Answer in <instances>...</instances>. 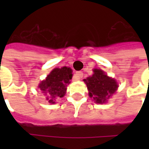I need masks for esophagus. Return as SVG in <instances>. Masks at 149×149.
<instances>
[{
    "instance_id": "esophagus-1",
    "label": "esophagus",
    "mask_w": 149,
    "mask_h": 149,
    "mask_svg": "<svg viewBox=\"0 0 149 149\" xmlns=\"http://www.w3.org/2000/svg\"><path fill=\"white\" fill-rule=\"evenodd\" d=\"M82 77H83V72H77L76 74H75V78H76L77 80L81 79Z\"/></svg>"
}]
</instances>
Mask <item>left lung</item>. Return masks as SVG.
<instances>
[{
  "instance_id": "left-lung-1",
  "label": "left lung",
  "mask_w": 149,
  "mask_h": 149,
  "mask_svg": "<svg viewBox=\"0 0 149 149\" xmlns=\"http://www.w3.org/2000/svg\"><path fill=\"white\" fill-rule=\"evenodd\" d=\"M92 77L84 79L89 92V97H93L96 103H105L107 100L115 93L118 85L114 79L109 77L100 69H94Z\"/></svg>"
}]
</instances>
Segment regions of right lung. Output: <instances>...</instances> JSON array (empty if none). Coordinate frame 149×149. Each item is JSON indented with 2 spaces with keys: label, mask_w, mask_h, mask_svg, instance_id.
Wrapping results in <instances>:
<instances>
[{
  "label": "right lung",
  "mask_w": 149,
  "mask_h": 149,
  "mask_svg": "<svg viewBox=\"0 0 149 149\" xmlns=\"http://www.w3.org/2000/svg\"><path fill=\"white\" fill-rule=\"evenodd\" d=\"M72 77V69L68 67L54 68L38 87L47 96L46 99L49 103L54 104L56 98L65 96L67 85L70 83Z\"/></svg>",
  "instance_id": "1"
}]
</instances>
